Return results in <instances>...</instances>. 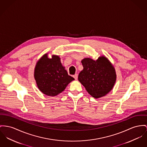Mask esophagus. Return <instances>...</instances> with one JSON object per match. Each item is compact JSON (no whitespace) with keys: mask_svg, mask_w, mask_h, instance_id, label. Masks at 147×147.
<instances>
[{"mask_svg":"<svg viewBox=\"0 0 147 147\" xmlns=\"http://www.w3.org/2000/svg\"><path fill=\"white\" fill-rule=\"evenodd\" d=\"M73 77L74 78H75V80H77V79H78V74H75V75H74L73 76Z\"/></svg>","mask_w":147,"mask_h":147,"instance_id":"1","label":"esophagus"}]
</instances>
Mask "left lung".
Masks as SVG:
<instances>
[{
	"mask_svg": "<svg viewBox=\"0 0 147 147\" xmlns=\"http://www.w3.org/2000/svg\"><path fill=\"white\" fill-rule=\"evenodd\" d=\"M84 69L78 75V81L92 97L106 95L115 83L117 75L114 66L105 56L96 61L85 58L81 61Z\"/></svg>",
	"mask_w": 147,
	"mask_h": 147,
	"instance_id": "1",
	"label": "left lung"
}]
</instances>
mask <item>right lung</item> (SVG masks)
Here are the masks:
<instances>
[{"instance_id":"1","label":"right lung","mask_w":147,"mask_h":147,"mask_svg":"<svg viewBox=\"0 0 147 147\" xmlns=\"http://www.w3.org/2000/svg\"><path fill=\"white\" fill-rule=\"evenodd\" d=\"M34 76L39 90L49 96H55L62 92L69 83L75 80L68 75L59 56L53 55L49 59L47 53L37 62Z\"/></svg>"}]
</instances>
